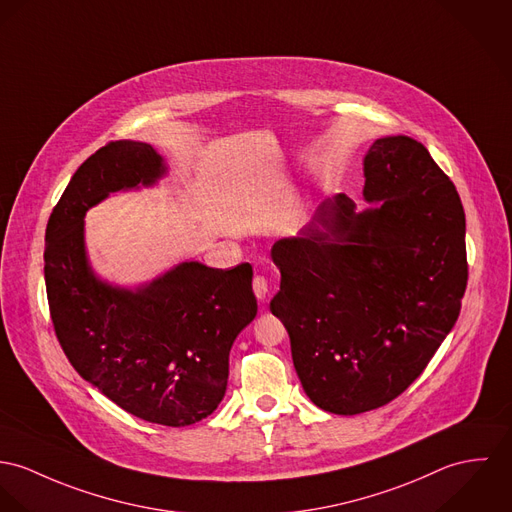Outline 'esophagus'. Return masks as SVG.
Listing matches in <instances>:
<instances>
[{
    "mask_svg": "<svg viewBox=\"0 0 512 512\" xmlns=\"http://www.w3.org/2000/svg\"><path fill=\"white\" fill-rule=\"evenodd\" d=\"M269 290H271V286H269L267 277L257 275V277L253 279V292H255V296H257L259 300H265V298H267V294H269Z\"/></svg>",
    "mask_w": 512,
    "mask_h": 512,
    "instance_id": "obj_1",
    "label": "esophagus"
}]
</instances>
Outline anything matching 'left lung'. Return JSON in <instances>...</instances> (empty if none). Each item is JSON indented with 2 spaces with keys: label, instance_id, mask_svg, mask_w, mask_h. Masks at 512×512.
Here are the masks:
<instances>
[{
  "label": "left lung",
  "instance_id": "obj_1",
  "mask_svg": "<svg viewBox=\"0 0 512 512\" xmlns=\"http://www.w3.org/2000/svg\"><path fill=\"white\" fill-rule=\"evenodd\" d=\"M363 172L373 208L336 194L271 249L281 269L271 310L296 375L316 406L343 416L389 404L420 377L467 286L463 206L428 149L377 139Z\"/></svg>",
  "mask_w": 512,
  "mask_h": 512
}]
</instances>
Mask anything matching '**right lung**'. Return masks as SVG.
Instances as JSON below:
<instances>
[{
  "label": "right lung",
  "instance_id": "add662e5",
  "mask_svg": "<svg viewBox=\"0 0 512 512\" xmlns=\"http://www.w3.org/2000/svg\"><path fill=\"white\" fill-rule=\"evenodd\" d=\"M165 172L163 157L139 141H112L88 157L49 218L45 283L55 334L80 377L125 412L180 428L226 395L229 349L257 314L251 265L186 261L127 290L96 279L84 249L92 206Z\"/></svg>",
  "mask_w": 512,
  "mask_h": 512
}]
</instances>
